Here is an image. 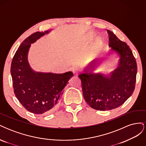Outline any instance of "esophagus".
I'll return each mask as SVG.
<instances>
[{"instance_id":"34e87169","label":"esophagus","mask_w":146,"mask_h":146,"mask_svg":"<svg viewBox=\"0 0 146 146\" xmlns=\"http://www.w3.org/2000/svg\"><path fill=\"white\" fill-rule=\"evenodd\" d=\"M72 72H73V73H74V74L75 75V76H77V75L79 73V70L77 68H74L72 69Z\"/></svg>"}]
</instances>
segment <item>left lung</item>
I'll return each mask as SVG.
<instances>
[{
  "mask_svg": "<svg viewBox=\"0 0 146 146\" xmlns=\"http://www.w3.org/2000/svg\"><path fill=\"white\" fill-rule=\"evenodd\" d=\"M109 47L107 55L115 54L119 60L116 69L108 74L94 72L105 57L92 60L78 76L82 81L84 99L93 109L106 111L120 107L133 94L137 64L130 48L107 30Z\"/></svg>",
  "mask_w": 146,
  "mask_h": 146,
  "instance_id": "left-lung-1",
  "label": "left lung"
}]
</instances>
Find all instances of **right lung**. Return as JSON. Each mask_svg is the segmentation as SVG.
<instances>
[{"mask_svg":"<svg viewBox=\"0 0 146 146\" xmlns=\"http://www.w3.org/2000/svg\"><path fill=\"white\" fill-rule=\"evenodd\" d=\"M52 30L32 34L21 44L13 57L11 74L14 92L22 105L27 111L37 114H46L56 108L63 90L69 79L70 71L63 74L36 72L31 68L28 54L31 44Z\"/></svg>","mask_w":146,"mask_h":146,"instance_id":"add662e5","label":"right lung"}]
</instances>
